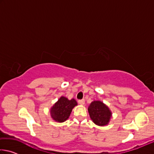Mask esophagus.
<instances>
[{"label": "esophagus", "instance_id": "1", "mask_svg": "<svg viewBox=\"0 0 154 154\" xmlns=\"http://www.w3.org/2000/svg\"><path fill=\"white\" fill-rule=\"evenodd\" d=\"M78 103H79V105H83L85 104V100L84 99H82V100H78Z\"/></svg>", "mask_w": 154, "mask_h": 154}]
</instances>
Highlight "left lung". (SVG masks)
I'll return each instance as SVG.
<instances>
[{
    "label": "left lung",
    "mask_w": 154,
    "mask_h": 154,
    "mask_svg": "<svg viewBox=\"0 0 154 154\" xmlns=\"http://www.w3.org/2000/svg\"><path fill=\"white\" fill-rule=\"evenodd\" d=\"M90 118L94 123L98 126H103L109 124L112 113L110 109L103 102L94 100L88 106Z\"/></svg>",
    "instance_id": "8db88e82"
}]
</instances>
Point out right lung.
I'll use <instances>...</instances> for the list:
<instances>
[{
    "label": "right lung",
    "instance_id": "add662e5",
    "mask_svg": "<svg viewBox=\"0 0 154 154\" xmlns=\"http://www.w3.org/2000/svg\"><path fill=\"white\" fill-rule=\"evenodd\" d=\"M76 105L77 103L74 98L69 100L64 96H61L51 108L52 119L58 122H64L69 118L72 109Z\"/></svg>",
    "mask_w": 154,
    "mask_h": 154
}]
</instances>
